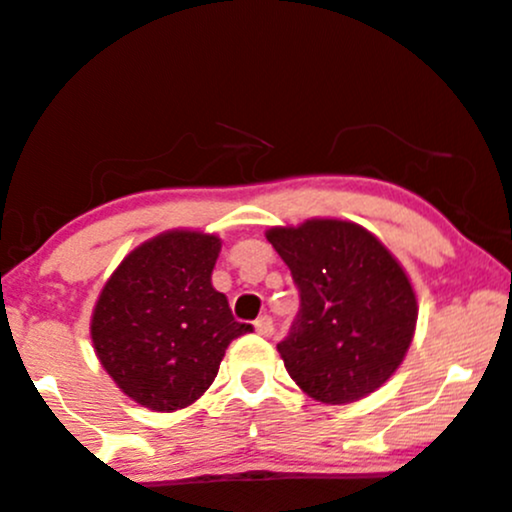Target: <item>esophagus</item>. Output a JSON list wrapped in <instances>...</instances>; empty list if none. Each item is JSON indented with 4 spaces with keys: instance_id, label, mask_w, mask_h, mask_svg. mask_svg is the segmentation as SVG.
I'll list each match as a JSON object with an SVG mask.
<instances>
[{
    "instance_id": "1",
    "label": "esophagus",
    "mask_w": 512,
    "mask_h": 512,
    "mask_svg": "<svg viewBox=\"0 0 512 512\" xmlns=\"http://www.w3.org/2000/svg\"><path fill=\"white\" fill-rule=\"evenodd\" d=\"M255 332L262 334V337H272V332H274L272 317H269V315L257 317V320H255Z\"/></svg>"
}]
</instances>
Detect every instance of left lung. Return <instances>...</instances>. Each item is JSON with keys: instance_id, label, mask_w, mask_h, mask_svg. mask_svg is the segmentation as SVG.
Masks as SVG:
<instances>
[{"instance_id": "obj_1", "label": "left lung", "mask_w": 512, "mask_h": 512, "mask_svg": "<svg viewBox=\"0 0 512 512\" xmlns=\"http://www.w3.org/2000/svg\"><path fill=\"white\" fill-rule=\"evenodd\" d=\"M267 240L301 298L289 334L276 344L296 385L327 404L378 390L407 354L419 315L399 262L349 221L272 228Z\"/></svg>"}]
</instances>
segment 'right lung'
Returning a JSON list of instances; mask_svg holds the SVG:
<instances>
[{
    "mask_svg": "<svg viewBox=\"0 0 512 512\" xmlns=\"http://www.w3.org/2000/svg\"><path fill=\"white\" fill-rule=\"evenodd\" d=\"M219 250L216 236L163 233L129 252L103 286L91 339L134 402L154 411L187 407L214 383L228 344L252 332L211 286Z\"/></svg>",
    "mask_w": 512,
    "mask_h": 512,
    "instance_id": "obj_1",
    "label": "right lung"
}]
</instances>
